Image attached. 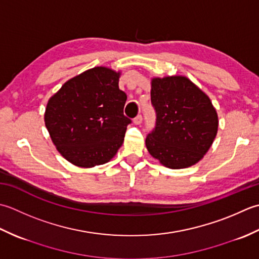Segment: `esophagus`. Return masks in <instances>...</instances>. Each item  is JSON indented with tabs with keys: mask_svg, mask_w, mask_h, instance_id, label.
Instances as JSON below:
<instances>
[{
	"mask_svg": "<svg viewBox=\"0 0 259 259\" xmlns=\"http://www.w3.org/2000/svg\"><path fill=\"white\" fill-rule=\"evenodd\" d=\"M133 122H134L135 125H140V124L142 123V116H141V115H137L136 117L134 118Z\"/></svg>",
	"mask_w": 259,
	"mask_h": 259,
	"instance_id": "esophagus-1",
	"label": "esophagus"
}]
</instances>
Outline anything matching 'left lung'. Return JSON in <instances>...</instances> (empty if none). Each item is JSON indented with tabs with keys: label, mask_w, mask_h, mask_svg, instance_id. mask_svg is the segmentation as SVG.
Segmentation results:
<instances>
[{
	"label": "left lung",
	"mask_w": 259,
	"mask_h": 259,
	"mask_svg": "<svg viewBox=\"0 0 259 259\" xmlns=\"http://www.w3.org/2000/svg\"><path fill=\"white\" fill-rule=\"evenodd\" d=\"M155 130L146 149L163 166L179 170L203 159L218 133V114L209 96L186 76L151 79Z\"/></svg>",
	"instance_id": "1"
}]
</instances>
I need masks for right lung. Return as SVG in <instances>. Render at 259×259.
<instances>
[{
  "instance_id": "obj_1",
  "label": "right lung",
  "mask_w": 259,
  "mask_h": 259,
  "mask_svg": "<svg viewBox=\"0 0 259 259\" xmlns=\"http://www.w3.org/2000/svg\"><path fill=\"white\" fill-rule=\"evenodd\" d=\"M122 71L94 67L67 80L47 104L45 124L57 151L79 167L109 162L122 146L131 119Z\"/></svg>"
}]
</instances>
